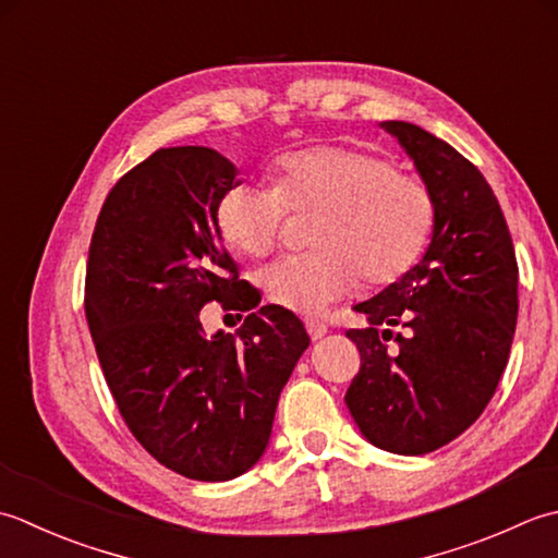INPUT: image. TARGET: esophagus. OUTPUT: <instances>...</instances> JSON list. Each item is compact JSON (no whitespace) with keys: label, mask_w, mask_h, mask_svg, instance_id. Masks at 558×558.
Returning a JSON list of instances; mask_svg holds the SVG:
<instances>
[{"label":"esophagus","mask_w":558,"mask_h":558,"mask_svg":"<svg viewBox=\"0 0 558 558\" xmlns=\"http://www.w3.org/2000/svg\"><path fill=\"white\" fill-rule=\"evenodd\" d=\"M305 329H308L311 339H323L327 335V325L320 320H313V317L311 320H305Z\"/></svg>","instance_id":"34e87169"}]
</instances>
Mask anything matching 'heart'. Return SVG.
<instances>
[{
	"mask_svg": "<svg viewBox=\"0 0 558 558\" xmlns=\"http://www.w3.org/2000/svg\"><path fill=\"white\" fill-rule=\"evenodd\" d=\"M289 211L315 216L311 253L263 275L269 303L317 315L359 287L383 289L422 259L436 223L430 187L392 158L359 146H308L283 154L271 187L235 183L216 204V229L238 253L263 259L287 233Z\"/></svg>",
	"mask_w": 558,
	"mask_h": 558,
	"instance_id": "1",
	"label": "heart"
}]
</instances>
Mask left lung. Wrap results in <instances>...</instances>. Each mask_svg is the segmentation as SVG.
Wrapping results in <instances>:
<instances>
[{
    "label": "left lung",
    "mask_w": 558,
    "mask_h": 558,
    "mask_svg": "<svg viewBox=\"0 0 558 558\" xmlns=\"http://www.w3.org/2000/svg\"><path fill=\"white\" fill-rule=\"evenodd\" d=\"M383 128L414 158L436 223L422 263L354 305L368 327L347 332L361 368L344 402L373 446L424 454L464 434L492 402L515 335L518 259L506 216L474 163L416 124Z\"/></svg>",
    "instance_id": "8db88e82"
}]
</instances>
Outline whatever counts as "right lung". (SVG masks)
Wrapping results in <instances>:
<instances>
[{"mask_svg": "<svg viewBox=\"0 0 558 558\" xmlns=\"http://www.w3.org/2000/svg\"><path fill=\"white\" fill-rule=\"evenodd\" d=\"M235 183V166L207 146L154 151L108 192L86 263L84 311L120 416L151 458L197 482L263 458L279 392L311 344L279 305L250 313L238 337L204 335L207 303L257 305L216 229Z\"/></svg>", "mask_w": 558, "mask_h": 558, "instance_id": "obj_1", "label": "right lung"}]
</instances>
